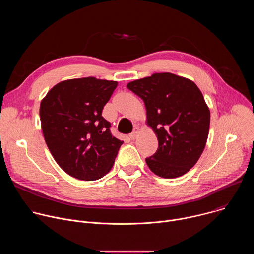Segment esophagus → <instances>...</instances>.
<instances>
[{"mask_svg": "<svg viewBox=\"0 0 254 254\" xmlns=\"http://www.w3.org/2000/svg\"><path fill=\"white\" fill-rule=\"evenodd\" d=\"M137 134H138V128H137V127H134V128H133V131L129 134L130 139H135L136 136H137Z\"/></svg>", "mask_w": 254, "mask_h": 254, "instance_id": "obj_1", "label": "esophagus"}]
</instances>
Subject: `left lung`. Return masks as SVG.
I'll return each mask as SVG.
<instances>
[{
  "label": "left lung",
  "instance_id": "left-lung-1",
  "mask_svg": "<svg viewBox=\"0 0 254 254\" xmlns=\"http://www.w3.org/2000/svg\"><path fill=\"white\" fill-rule=\"evenodd\" d=\"M127 87L146 105L147 124L159 147L146 159L162 178L186 174L202 155L209 133L210 112L202 92L190 79L169 72L129 82Z\"/></svg>",
  "mask_w": 254,
  "mask_h": 254
}]
</instances>
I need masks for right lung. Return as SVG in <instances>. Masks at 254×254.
<instances>
[{"label": "right lung", "instance_id": "add662e5", "mask_svg": "<svg viewBox=\"0 0 254 254\" xmlns=\"http://www.w3.org/2000/svg\"><path fill=\"white\" fill-rule=\"evenodd\" d=\"M117 81L94 77L56 84L40 104L41 127L47 147L60 168L71 177L94 181L111 171L124 143L111 132L102 117Z\"/></svg>", "mask_w": 254, "mask_h": 254}]
</instances>
